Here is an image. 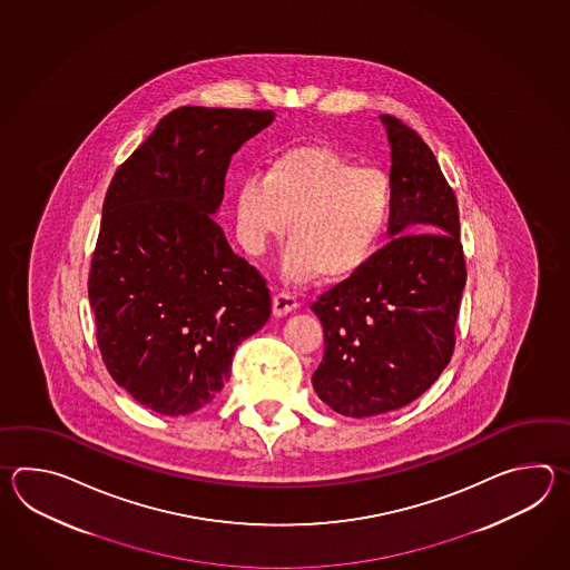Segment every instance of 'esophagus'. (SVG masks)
I'll return each instance as SVG.
<instances>
[{"label":"esophagus","instance_id":"34e87169","mask_svg":"<svg viewBox=\"0 0 570 570\" xmlns=\"http://www.w3.org/2000/svg\"><path fill=\"white\" fill-rule=\"evenodd\" d=\"M297 305H299V303H297V297H295V295L281 291V293H275V297H273V314H291V312H295V309H297Z\"/></svg>","mask_w":570,"mask_h":570}]
</instances>
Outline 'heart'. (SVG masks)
Returning <instances> with one entry per match:
<instances>
[{
    "label": "heart",
    "instance_id": "heart-1",
    "mask_svg": "<svg viewBox=\"0 0 570 570\" xmlns=\"http://www.w3.org/2000/svg\"><path fill=\"white\" fill-rule=\"evenodd\" d=\"M385 170L358 167L330 146L305 145L271 160L265 177L246 179L234 195L244 248L265 253L285 230L283 275L289 281L346 279L373 258L393 216ZM291 228H286V219Z\"/></svg>",
    "mask_w": 570,
    "mask_h": 570
}]
</instances>
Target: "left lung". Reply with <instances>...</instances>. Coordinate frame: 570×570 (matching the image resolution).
Segmentation results:
<instances>
[{"instance_id": "left-lung-1", "label": "left lung", "mask_w": 570, "mask_h": 570, "mask_svg": "<svg viewBox=\"0 0 570 570\" xmlns=\"http://www.w3.org/2000/svg\"><path fill=\"white\" fill-rule=\"evenodd\" d=\"M391 142L393 216L403 230L312 309L324 326L317 397L346 417L393 412L432 387L456 344L466 263L459 204L422 136L381 116Z\"/></svg>"}]
</instances>
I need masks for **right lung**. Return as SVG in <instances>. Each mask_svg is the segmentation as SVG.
Segmentation results:
<instances>
[{"mask_svg":"<svg viewBox=\"0 0 570 570\" xmlns=\"http://www.w3.org/2000/svg\"><path fill=\"white\" fill-rule=\"evenodd\" d=\"M271 109H173L121 163L89 268L97 346L111 379L163 415L197 412L230 376L236 346L271 315L267 279L209 214L230 157Z\"/></svg>","mask_w":570,"mask_h":570,"instance_id":"obj_1","label":"right lung"}]
</instances>
